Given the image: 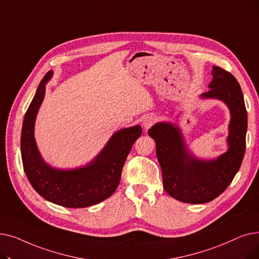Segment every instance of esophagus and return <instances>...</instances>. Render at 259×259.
Returning a JSON list of instances; mask_svg holds the SVG:
<instances>
[{
    "label": "esophagus",
    "instance_id": "34e87169",
    "mask_svg": "<svg viewBox=\"0 0 259 259\" xmlns=\"http://www.w3.org/2000/svg\"><path fill=\"white\" fill-rule=\"evenodd\" d=\"M156 121V117L155 116H147V117H145V119H144V121H143V126H144V128L145 129H149L150 128L154 122Z\"/></svg>",
    "mask_w": 259,
    "mask_h": 259
}]
</instances>
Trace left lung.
<instances>
[{"mask_svg":"<svg viewBox=\"0 0 259 259\" xmlns=\"http://www.w3.org/2000/svg\"><path fill=\"white\" fill-rule=\"evenodd\" d=\"M210 90L205 99L225 102L231 112L229 150L214 160H199L187 151L181 131L170 122H157L148 134L156 143V156L162 184L173 198L187 203L209 202L232 183L246 151L247 109L237 79L229 71L213 66Z\"/></svg>","mask_w":259,"mask_h":259,"instance_id":"left-lung-1","label":"left lung"}]
</instances>
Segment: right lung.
I'll return each instance as SVG.
<instances>
[{
    "label": "right lung",
    "mask_w": 259,
    "mask_h": 259,
    "mask_svg": "<svg viewBox=\"0 0 259 259\" xmlns=\"http://www.w3.org/2000/svg\"><path fill=\"white\" fill-rule=\"evenodd\" d=\"M52 75L48 71L25 113L21 153L24 171L35 191L45 199L66 208H86L111 196L119 185L121 170L142 128L134 126L114 133L104 150L84 168L57 170L45 164L34 141V120L45 95V85Z\"/></svg>",
    "instance_id": "right-lung-1"
}]
</instances>
